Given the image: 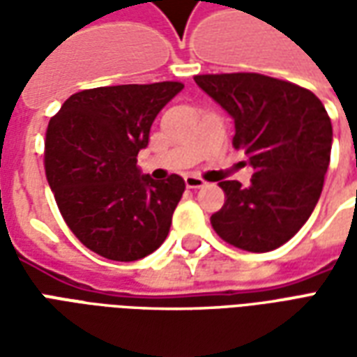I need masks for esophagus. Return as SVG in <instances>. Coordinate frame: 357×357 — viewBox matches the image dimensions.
I'll return each mask as SVG.
<instances>
[{
  "label": "esophagus",
  "instance_id": "esophagus-1",
  "mask_svg": "<svg viewBox=\"0 0 357 357\" xmlns=\"http://www.w3.org/2000/svg\"><path fill=\"white\" fill-rule=\"evenodd\" d=\"M185 185L187 189H201L206 185V181L199 176H185Z\"/></svg>",
  "mask_w": 357,
  "mask_h": 357
}]
</instances>
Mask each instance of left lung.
<instances>
[{
    "label": "left lung",
    "instance_id": "left-lung-1",
    "mask_svg": "<svg viewBox=\"0 0 357 357\" xmlns=\"http://www.w3.org/2000/svg\"><path fill=\"white\" fill-rule=\"evenodd\" d=\"M195 82L233 118V147L255 168L248 187L220 181L225 202L210 218L214 231L248 252L279 248L319 201L333 143L327 110L310 89L264 74H201Z\"/></svg>",
    "mask_w": 357,
    "mask_h": 357
}]
</instances>
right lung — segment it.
I'll return each instance as SVG.
<instances>
[{"instance_id": "add662e5", "label": "right lung", "mask_w": 357, "mask_h": 357, "mask_svg": "<svg viewBox=\"0 0 357 357\" xmlns=\"http://www.w3.org/2000/svg\"><path fill=\"white\" fill-rule=\"evenodd\" d=\"M181 89L179 82L84 89L50 120L45 176L66 225L95 255L133 262L168 237L185 181L141 174L137 153Z\"/></svg>"}]
</instances>
